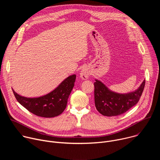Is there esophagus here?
Listing matches in <instances>:
<instances>
[{
  "mask_svg": "<svg viewBox=\"0 0 160 160\" xmlns=\"http://www.w3.org/2000/svg\"><path fill=\"white\" fill-rule=\"evenodd\" d=\"M80 77L83 80H87L89 77V73L86 70H82L80 73Z\"/></svg>",
  "mask_w": 160,
  "mask_h": 160,
  "instance_id": "esophagus-1",
  "label": "esophagus"
}]
</instances>
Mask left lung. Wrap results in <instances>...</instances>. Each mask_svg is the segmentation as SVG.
Masks as SVG:
<instances>
[{
  "instance_id": "left-lung-1",
  "label": "left lung",
  "mask_w": 160,
  "mask_h": 160,
  "mask_svg": "<svg viewBox=\"0 0 160 160\" xmlns=\"http://www.w3.org/2000/svg\"><path fill=\"white\" fill-rule=\"evenodd\" d=\"M94 100L97 110L106 117L120 115L138 103L142 96L145 80L135 92L120 94L109 90L102 82L96 80Z\"/></svg>"
}]
</instances>
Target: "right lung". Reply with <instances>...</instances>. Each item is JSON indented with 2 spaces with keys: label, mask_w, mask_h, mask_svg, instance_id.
Masks as SVG:
<instances>
[{
  "label": "right lung",
  "mask_w": 160,
  "mask_h": 160,
  "mask_svg": "<svg viewBox=\"0 0 160 160\" xmlns=\"http://www.w3.org/2000/svg\"><path fill=\"white\" fill-rule=\"evenodd\" d=\"M75 79V75L68 77L52 92L40 98H27L18 95L13 90L12 92L19 103L34 115L44 118L55 117L65 109Z\"/></svg>",
  "instance_id": "1"
}]
</instances>
